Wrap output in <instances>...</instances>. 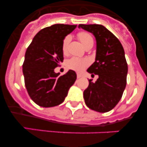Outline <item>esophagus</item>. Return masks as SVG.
Returning <instances> with one entry per match:
<instances>
[{
    "mask_svg": "<svg viewBox=\"0 0 147 147\" xmlns=\"http://www.w3.org/2000/svg\"><path fill=\"white\" fill-rule=\"evenodd\" d=\"M82 77V74H77V78L78 79H80V78Z\"/></svg>",
    "mask_w": 147,
    "mask_h": 147,
    "instance_id": "obj_1",
    "label": "esophagus"
}]
</instances>
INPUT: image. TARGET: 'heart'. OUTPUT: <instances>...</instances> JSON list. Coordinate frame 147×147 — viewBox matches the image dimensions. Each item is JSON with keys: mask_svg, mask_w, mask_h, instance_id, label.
Masks as SVG:
<instances>
[{"mask_svg": "<svg viewBox=\"0 0 147 147\" xmlns=\"http://www.w3.org/2000/svg\"><path fill=\"white\" fill-rule=\"evenodd\" d=\"M77 36L85 47L87 46L88 44L93 42V37L88 32H81L80 33H78ZM70 41H71V36L70 35L66 36L64 40H63V41H62V52L64 54L67 53V46H68ZM88 64H89V61L88 59H81V58L75 57H71V59H67V62H66V67L68 69L80 72V71H82V70L85 69V67L88 65Z\"/></svg>", "mask_w": 147, "mask_h": 147, "instance_id": "heart-1", "label": "heart"}]
</instances>
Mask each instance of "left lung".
Listing matches in <instances>:
<instances>
[{
	"label": "left lung",
	"instance_id": "1",
	"mask_svg": "<svg viewBox=\"0 0 147 147\" xmlns=\"http://www.w3.org/2000/svg\"><path fill=\"white\" fill-rule=\"evenodd\" d=\"M79 28L93 34L96 40V59L87 71L98 78L95 82L89 80L83 93L85 102L95 111L108 112L119 103L127 85L128 67L124 50L119 39L104 26L80 24Z\"/></svg>",
	"mask_w": 147,
	"mask_h": 147
}]
</instances>
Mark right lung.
I'll use <instances>...</instances> for the list:
<instances>
[{
	"mask_svg": "<svg viewBox=\"0 0 147 147\" xmlns=\"http://www.w3.org/2000/svg\"><path fill=\"white\" fill-rule=\"evenodd\" d=\"M76 25L54 24L35 35L27 49L23 65L25 85L29 96L40 107H51L64 102L76 74L69 70L59 76L54 68L63 61L62 41Z\"/></svg>",
	"mask_w": 147,
	"mask_h": 147,
	"instance_id": "obj_1",
	"label": "right lung"
}]
</instances>
